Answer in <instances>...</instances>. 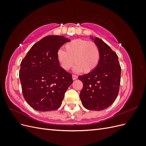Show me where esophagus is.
Masks as SVG:
<instances>
[{
  "label": "esophagus",
  "instance_id": "esophagus-1",
  "mask_svg": "<svg viewBox=\"0 0 146 146\" xmlns=\"http://www.w3.org/2000/svg\"><path fill=\"white\" fill-rule=\"evenodd\" d=\"M78 78V76H76V75H72V79L74 80H76V79Z\"/></svg>",
  "mask_w": 146,
  "mask_h": 146
}]
</instances>
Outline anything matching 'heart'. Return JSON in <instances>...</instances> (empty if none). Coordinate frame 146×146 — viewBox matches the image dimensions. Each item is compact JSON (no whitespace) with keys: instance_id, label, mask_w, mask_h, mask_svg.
<instances>
[{"instance_id":"1","label":"heart","mask_w":146,"mask_h":146,"mask_svg":"<svg viewBox=\"0 0 146 146\" xmlns=\"http://www.w3.org/2000/svg\"><path fill=\"white\" fill-rule=\"evenodd\" d=\"M64 48L65 51L60 49L57 52V59L64 70H69L74 63L76 72L90 73L98 67L100 50L94 42L76 39L66 44Z\"/></svg>"}]
</instances>
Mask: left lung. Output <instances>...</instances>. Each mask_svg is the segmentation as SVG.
<instances>
[{
  "label": "left lung",
  "mask_w": 146,
  "mask_h": 146,
  "mask_svg": "<svg viewBox=\"0 0 146 146\" xmlns=\"http://www.w3.org/2000/svg\"><path fill=\"white\" fill-rule=\"evenodd\" d=\"M94 41L100 48V59L93 71L78 76L83 85L80 98L85 108L101 111L110 107L117 98L121 68L115 52L99 38H95Z\"/></svg>",
  "instance_id": "obj_1"
}]
</instances>
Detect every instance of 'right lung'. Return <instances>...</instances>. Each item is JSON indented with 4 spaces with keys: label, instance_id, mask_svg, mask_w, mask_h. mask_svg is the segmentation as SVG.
I'll return each mask as SVG.
<instances>
[{
    "label": "right lung",
    "instance_id": "right-lung-1",
    "mask_svg": "<svg viewBox=\"0 0 146 146\" xmlns=\"http://www.w3.org/2000/svg\"><path fill=\"white\" fill-rule=\"evenodd\" d=\"M69 39L50 35L31 47L22 60L19 78L23 96L28 104L40 111L58 109L73 82L72 74L60 66L57 52Z\"/></svg>",
    "mask_w": 146,
    "mask_h": 146
}]
</instances>
